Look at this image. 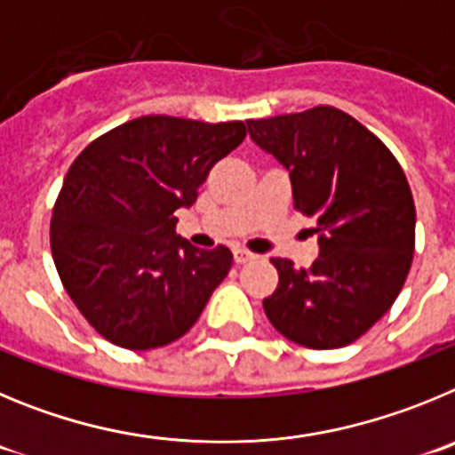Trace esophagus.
Returning <instances> with one entry per match:
<instances>
[{
  "mask_svg": "<svg viewBox=\"0 0 455 455\" xmlns=\"http://www.w3.org/2000/svg\"><path fill=\"white\" fill-rule=\"evenodd\" d=\"M253 253L251 251H244V249H235L233 251V260H235L237 265H243V263H249V260H253Z\"/></svg>",
  "mask_w": 455,
  "mask_h": 455,
  "instance_id": "1",
  "label": "esophagus"
}]
</instances>
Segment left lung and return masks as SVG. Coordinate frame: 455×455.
Returning a JSON list of instances; mask_svg holds the SVG:
<instances>
[{
    "label": "left lung",
    "mask_w": 455,
    "mask_h": 455,
    "mask_svg": "<svg viewBox=\"0 0 455 455\" xmlns=\"http://www.w3.org/2000/svg\"><path fill=\"white\" fill-rule=\"evenodd\" d=\"M247 126L290 172L294 208L317 222L310 267L272 258L278 285L263 299L265 315L308 349L351 345L390 310L411 269L415 202L406 174L371 131L333 106Z\"/></svg>",
    "instance_id": "8db88e82"
}]
</instances>
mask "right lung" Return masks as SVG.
I'll list each match as a JSON object with an SVG mask.
<instances>
[{"label": "right lung", "mask_w": 455, "mask_h": 455, "mask_svg": "<svg viewBox=\"0 0 455 455\" xmlns=\"http://www.w3.org/2000/svg\"><path fill=\"white\" fill-rule=\"evenodd\" d=\"M244 122L145 116L79 154L52 218L59 276L90 326L124 349L170 345L192 329L233 253L192 247L174 212L197 202Z\"/></svg>", "instance_id": "1"}]
</instances>
